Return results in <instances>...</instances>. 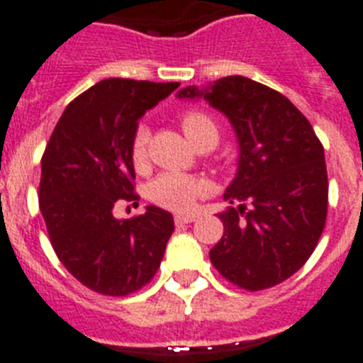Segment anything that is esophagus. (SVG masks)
<instances>
[{"label":"esophagus","mask_w":363,"mask_h":363,"mask_svg":"<svg viewBox=\"0 0 363 363\" xmlns=\"http://www.w3.org/2000/svg\"><path fill=\"white\" fill-rule=\"evenodd\" d=\"M194 218H196V217H194V215H189V213L184 215V213H179V215H176V217H174V223L178 224V226H182V224L193 223Z\"/></svg>","instance_id":"obj_1"}]
</instances>
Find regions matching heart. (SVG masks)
Here are the masks:
<instances>
[{
	"instance_id": "heart-1",
	"label": "heart",
	"mask_w": 363,
	"mask_h": 363,
	"mask_svg": "<svg viewBox=\"0 0 363 363\" xmlns=\"http://www.w3.org/2000/svg\"><path fill=\"white\" fill-rule=\"evenodd\" d=\"M179 125L194 146L202 145L206 140L218 139V128L215 121L202 111H185L179 116ZM130 160L137 172L148 167V130L137 128L131 137L130 145ZM209 185L206 179L196 176L184 174V172H163L148 185V199L154 203L161 206L170 211H189L193 208L196 200L206 196Z\"/></svg>"
}]
</instances>
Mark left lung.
<instances>
[{"mask_svg":"<svg viewBox=\"0 0 363 363\" xmlns=\"http://www.w3.org/2000/svg\"><path fill=\"white\" fill-rule=\"evenodd\" d=\"M223 111L238 133L239 170L218 215L224 224L209 259L223 278L247 291L277 286L308 262L326 223L328 174L325 150L310 121L267 85L242 76L208 89L187 86Z\"/></svg>","mask_w":363,"mask_h":363,"instance_id":"1","label":"left lung"}]
</instances>
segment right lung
<instances>
[{
  "label": "right lung",
  "instance_id": "add662e5",
  "mask_svg": "<svg viewBox=\"0 0 363 363\" xmlns=\"http://www.w3.org/2000/svg\"><path fill=\"white\" fill-rule=\"evenodd\" d=\"M179 83L111 77L68 104L42 155L38 206L59 262L85 287L107 296L139 291L154 278L174 232L169 211L148 206L113 217L133 202L130 160L137 121Z\"/></svg>",
  "mask_w": 363,
  "mask_h": 363
}]
</instances>
